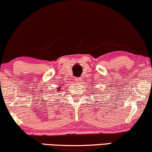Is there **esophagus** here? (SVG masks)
Segmentation results:
<instances>
[{"label":"esophagus","mask_w":152,"mask_h":152,"mask_svg":"<svg viewBox=\"0 0 152 152\" xmlns=\"http://www.w3.org/2000/svg\"><path fill=\"white\" fill-rule=\"evenodd\" d=\"M76 82L77 83V84H81V83L82 82V80L81 78H77L76 79Z\"/></svg>","instance_id":"obj_1"}]
</instances>
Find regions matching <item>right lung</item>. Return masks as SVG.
Here are the masks:
<instances>
[{
    "mask_svg": "<svg viewBox=\"0 0 152 152\" xmlns=\"http://www.w3.org/2000/svg\"><path fill=\"white\" fill-rule=\"evenodd\" d=\"M60 90H61V87H58V89H57V92H58V91H60Z\"/></svg>",
    "mask_w": 152,
    "mask_h": 152,
    "instance_id": "1",
    "label": "right lung"
}]
</instances>
